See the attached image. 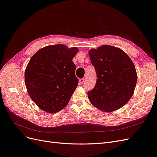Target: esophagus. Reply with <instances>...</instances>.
<instances>
[{
    "label": "esophagus",
    "mask_w": 157,
    "mask_h": 157,
    "mask_svg": "<svg viewBox=\"0 0 157 157\" xmlns=\"http://www.w3.org/2000/svg\"><path fill=\"white\" fill-rule=\"evenodd\" d=\"M84 78H80L79 80V84H82L84 83Z\"/></svg>",
    "instance_id": "34e87169"
}]
</instances>
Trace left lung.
<instances>
[{"label": "left lung", "instance_id": "obj_1", "mask_svg": "<svg viewBox=\"0 0 157 157\" xmlns=\"http://www.w3.org/2000/svg\"><path fill=\"white\" fill-rule=\"evenodd\" d=\"M96 69L95 87L88 92L93 105L100 111L112 112L128 103L137 82L135 65L121 49L103 45L88 52Z\"/></svg>", "mask_w": 157, "mask_h": 157}]
</instances>
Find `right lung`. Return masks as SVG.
I'll return each instance as SVG.
<instances>
[{
	"instance_id": "right-lung-1",
	"label": "right lung",
	"mask_w": 157,
	"mask_h": 157,
	"mask_svg": "<svg viewBox=\"0 0 157 157\" xmlns=\"http://www.w3.org/2000/svg\"><path fill=\"white\" fill-rule=\"evenodd\" d=\"M78 49L63 44L47 46L32 56L25 71L28 94L39 108L50 113L67 105L78 80L73 59Z\"/></svg>"
}]
</instances>
